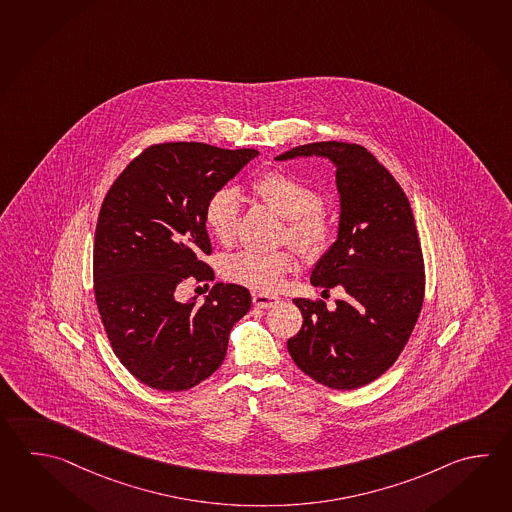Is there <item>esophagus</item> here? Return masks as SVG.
I'll return each instance as SVG.
<instances>
[{"instance_id":"34e87169","label":"esophagus","mask_w":512,"mask_h":512,"mask_svg":"<svg viewBox=\"0 0 512 512\" xmlns=\"http://www.w3.org/2000/svg\"><path fill=\"white\" fill-rule=\"evenodd\" d=\"M277 303H279L277 295H272V293H253V304L257 308H272Z\"/></svg>"}]
</instances>
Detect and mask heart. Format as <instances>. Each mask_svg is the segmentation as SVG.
<instances>
[{
  "label": "heart",
  "instance_id": "1",
  "mask_svg": "<svg viewBox=\"0 0 512 512\" xmlns=\"http://www.w3.org/2000/svg\"><path fill=\"white\" fill-rule=\"evenodd\" d=\"M251 195L275 215L286 220V237L304 253L323 250L332 224L324 215L319 193L301 178L284 171H268L250 184ZM240 195L237 189L220 188L204 208V224L211 237L228 244L237 228ZM297 261L292 251H240L224 262L222 275L255 292H273L293 272Z\"/></svg>",
  "mask_w": 512,
  "mask_h": 512
}]
</instances>
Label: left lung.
I'll return each mask as SVG.
<instances>
[{
	"label": "left lung",
	"instance_id": "obj_1",
	"mask_svg": "<svg viewBox=\"0 0 512 512\" xmlns=\"http://www.w3.org/2000/svg\"><path fill=\"white\" fill-rule=\"evenodd\" d=\"M321 157L335 167L337 237L310 273L313 286H341L334 310L293 299L303 328L288 339L295 365L335 390L368 385L394 365L418 323L425 266L414 215L396 178L365 147L313 142L275 160Z\"/></svg>",
	"mask_w": 512,
	"mask_h": 512
}]
</instances>
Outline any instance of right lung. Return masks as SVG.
Segmentation results:
<instances>
[{"label": "right lung", "mask_w": 512, "mask_h": 512, "mask_svg": "<svg viewBox=\"0 0 512 512\" xmlns=\"http://www.w3.org/2000/svg\"><path fill=\"white\" fill-rule=\"evenodd\" d=\"M255 149L169 142L146 149L107 191L94 235V297L120 363L144 385L180 392L224 361L233 324L251 306L244 286L217 282L204 304L178 301L186 279H215L204 208Z\"/></svg>", "instance_id": "obj_1"}]
</instances>
